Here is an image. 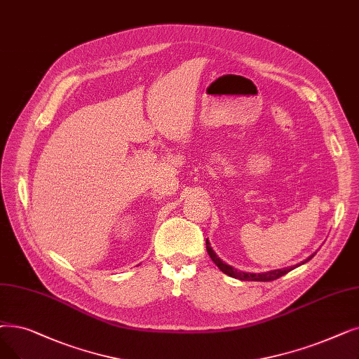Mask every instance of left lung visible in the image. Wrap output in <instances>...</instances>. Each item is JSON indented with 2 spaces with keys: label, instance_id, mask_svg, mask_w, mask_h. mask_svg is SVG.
<instances>
[{
  "label": "left lung",
  "instance_id": "1",
  "mask_svg": "<svg viewBox=\"0 0 359 359\" xmlns=\"http://www.w3.org/2000/svg\"><path fill=\"white\" fill-rule=\"evenodd\" d=\"M207 245V251H208V255L211 257V259L215 262V266L220 269L224 274L230 276V277H235V278H239V280H252V282H271V280H276L278 277L285 276L286 273H289L290 270H293L294 267H287V269H282V270H273V271H267V273H259V274H255V273H243V271H238L236 269H233L231 266H227L226 262H223L220 258H218L215 255V252L212 251V248L207 239L205 242ZM314 255H311L308 259L313 258ZM306 259V261H308ZM304 264V262H302ZM298 267V266H296Z\"/></svg>",
  "mask_w": 359,
  "mask_h": 359
}]
</instances>
